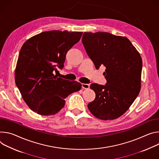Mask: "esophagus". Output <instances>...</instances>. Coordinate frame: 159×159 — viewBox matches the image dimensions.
Here are the masks:
<instances>
[{
	"instance_id": "esophagus-1",
	"label": "esophagus",
	"mask_w": 159,
	"mask_h": 159,
	"mask_svg": "<svg viewBox=\"0 0 159 159\" xmlns=\"http://www.w3.org/2000/svg\"><path fill=\"white\" fill-rule=\"evenodd\" d=\"M82 88L83 89H89L90 88V85L89 84H84V83H82L81 84Z\"/></svg>"
}]
</instances>
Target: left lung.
I'll return each instance as SVG.
<instances>
[{
  "instance_id": "1",
  "label": "left lung",
  "mask_w": 159,
  "mask_h": 159,
  "mask_svg": "<svg viewBox=\"0 0 159 159\" xmlns=\"http://www.w3.org/2000/svg\"><path fill=\"white\" fill-rule=\"evenodd\" d=\"M82 43L96 69L103 65L107 83L90 84L96 95L88 105L90 112L101 120H114L124 114L141 89L142 59L125 37L107 32H84Z\"/></svg>"
}]
</instances>
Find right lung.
I'll return each mask as SVG.
<instances>
[{
  "label": "right lung",
  "mask_w": 159,
  "mask_h": 159,
  "mask_svg": "<svg viewBox=\"0 0 159 159\" xmlns=\"http://www.w3.org/2000/svg\"><path fill=\"white\" fill-rule=\"evenodd\" d=\"M81 31H44L23 45L15 69V83L28 106L42 116L58 113L65 98L81 89V84L54 76L62 69L67 52L78 43Z\"/></svg>",
  "instance_id": "right-lung-1"
}]
</instances>
